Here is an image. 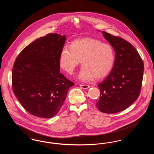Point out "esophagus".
<instances>
[{"mask_svg":"<svg viewBox=\"0 0 154 154\" xmlns=\"http://www.w3.org/2000/svg\"><path fill=\"white\" fill-rule=\"evenodd\" d=\"M80 86L81 88H82V89H88L90 87L88 85H84V84H81Z\"/></svg>","mask_w":154,"mask_h":154,"instance_id":"esophagus-1","label":"esophagus"}]
</instances>
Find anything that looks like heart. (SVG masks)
Listing matches in <instances>:
<instances>
[{
	"mask_svg": "<svg viewBox=\"0 0 154 154\" xmlns=\"http://www.w3.org/2000/svg\"><path fill=\"white\" fill-rule=\"evenodd\" d=\"M81 60L82 67L79 74L80 80H90L94 77L100 79L111 71L115 60L114 51L110 44L97 39H77L70 47H65L62 50L59 63L63 70L72 74Z\"/></svg>",
	"mask_w": 154,
	"mask_h": 154,
	"instance_id": "obj_1",
	"label": "heart"
}]
</instances>
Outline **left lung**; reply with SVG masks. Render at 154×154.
I'll return each instance as SVG.
<instances>
[{
  "instance_id": "1",
  "label": "left lung",
  "mask_w": 154,
  "mask_h": 154,
  "mask_svg": "<svg viewBox=\"0 0 154 154\" xmlns=\"http://www.w3.org/2000/svg\"><path fill=\"white\" fill-rule=\"evenodd\" d=\"M102 32L114 49L116 57L110 73L97 85L100 95L96 106L101 112L113 114L125 110L137 99L143 77L144 63L131 43L119 37Z\"/></svg>"
}]
</instances>
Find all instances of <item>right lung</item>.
Here are the masks:
<instances>
[{
    "mask_svg": "<svg viewBox=\"0 0 154 154\" xmlns=\"http://www.w3.org/2000/svg\"><path fill=\"white\" fill-rule=\"evenodd\" d=\"M65 35L50 33L26 46L17 57L12 72L15 95L23 107L38 117L58 113L74 83L60 73V52Z\"/></svg>",
    "mask_w": 154,
    "mask_h": 154,
    "instance_id": "obj_1",
    "label": "right lung"
}]
</instances>
